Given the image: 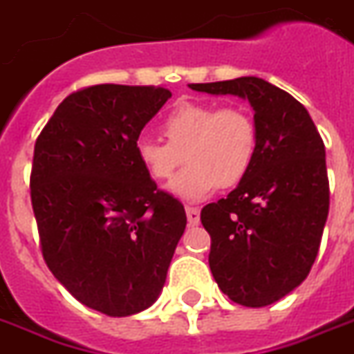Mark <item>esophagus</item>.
I'll return each instance as SVG.
<instances>
[{
  "label": "esophagus",
  "mask_w": 354,
  "mask_h": 354,
  "mask_svg": "<svg viewBox=\"0 0 354 354\" xmlns=\"http://www.w3.org/2000/svg\"><path fill=\"white\" fill-rule=\"evenodd\" d=\"M186 218L190 225H197L199 223V208L197 207H186Z\"/></svg>",
  "instance_id": "obj_1"
}]
</instances>
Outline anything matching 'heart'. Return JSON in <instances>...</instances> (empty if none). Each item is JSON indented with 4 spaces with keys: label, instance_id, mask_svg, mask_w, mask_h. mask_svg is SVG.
Here are the masks:
<instances>
[{
    "label": "heart",
    "instance_id": "1",
    "mask_svg": "<svg viewBox=\"0 0 354 354\" xmlns=\"http://www.w3.org/2000/svg\"><path fill=\"white\" fill-rule=\"evenodd\" d=\"M166 142L140 136L134 144L136 158L155 180H168L186 166L169 192L186 201H199L220 186L240 185L257 157L259 129L245 106L180 101L160 123Z\"/></svg>",
    "mask_w": 354,
    "mask_h": 354
}]
</instances>
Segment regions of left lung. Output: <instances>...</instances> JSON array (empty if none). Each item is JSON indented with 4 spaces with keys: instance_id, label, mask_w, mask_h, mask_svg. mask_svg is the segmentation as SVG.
I'll use <instances>...</instances> for the list:
<instances>
[{
    "instance_id": "left-lung-1",
    "label": "left lung",
    "mask_w": 354,
    "mask_h": 354,
    "mask_svg": "<svg viewBox=\"0 0 354 354\" xmlns=\"http://www.w3.org/2000/svg\"><path fill=\"white\" fill-rule=\"evenodd\" d=\"M243 97L259 129L257 157L234 190L201 210L208 264L238 305L259 308L297 288L310 273L328 216L325 146L310 114L288 92L259 77L190 84Z\"/></svg>"
}]
</instances>
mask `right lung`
Wrapping results in <instances>:
<instances>
[{
    "mask_svg": "<svg viewBox=\"0 0 354 354\" xmlns=\"http://www.w3.org/2000/svg\"><path fill=\"white\" fill-rule=\"evenodd\" d=\"M171 92L95 84L73 92L35 144L31 203L44 260L88 308L133 316L157 301L186 227L134 144Z\"/></svg>",
    "mask_w": 354,
    "mask_h": 354,
    "instance_id": "1",
    "label": "right lung"
}]
</instances>
